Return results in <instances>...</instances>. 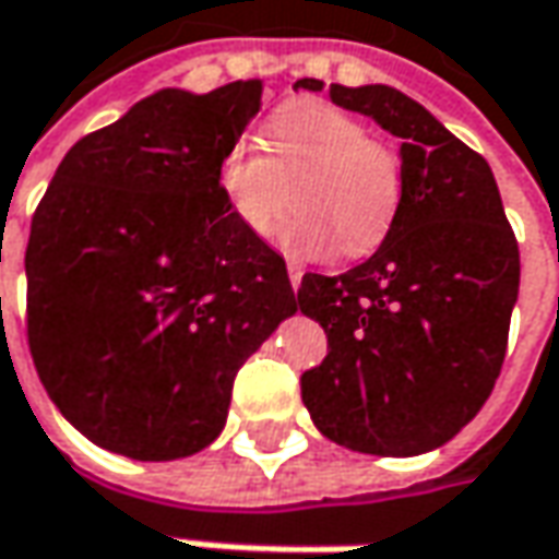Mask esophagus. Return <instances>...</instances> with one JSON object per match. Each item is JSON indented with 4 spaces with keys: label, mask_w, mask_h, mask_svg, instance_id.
<instances>
[{
    "label": "esophagus",
    "mask_w": 559,
    "mask_h": 559,
    "mask_svg": "<svg viewBox=\"0 0 559 559\" xmlns=\"http://www.w3.org/2000/svg\"><path fill=\"white\" fill-rule=\"evenodd\" d=\"M287 278H290V287L299 290V284H302V269H299L297 262H290V265H287Z\"/></svg>",
    "instance_id": "esophagus-1"
}]
</instances>
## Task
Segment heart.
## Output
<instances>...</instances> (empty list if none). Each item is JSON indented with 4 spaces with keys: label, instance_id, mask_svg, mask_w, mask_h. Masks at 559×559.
Segmentation results:
<instances>
[{
    "label": "heart",
    "instance_id": "b5f03b06",
    "mask_svg": "<svg viewBox=\"0 0 559 559\" xmlns=\"http://www.w3.org/2000/svg\"><path fill=\"white\" fill-rule=\"evenodd\" d=\"M265 150L241 139L219 164L222 194L250 235L272 238L297 194L299 210L281 231L294 257L321 260L337 247L365 257L386 238L402 169L353 114L321 102L278 107L265 126Z\"/></svg>",
    "mask_w": 559,
    "mask_h": 559
}]
</instances>
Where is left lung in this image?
<instances>
[{"label":"left lung","instance_id":"8db88e82","mask_svg":"<svg viewBox=\"0 0 559 559\" xmlns=\"http://www.w3.org/2000/svg\"><path fill=\"white\" fill-rule=\"evenodd\" d=\"M331 102L402 142V201L371 260L334 278L302 275L299 312L328 334L324 361L302 374V405L343 449L433 452L501 374L520 294L516 238L491 166L427 107L380 83L331 86Z\"/></svg>","mask_w":559,"mask_h":559}]
</instances>
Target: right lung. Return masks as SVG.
<instances>
[{
    "label": "right lung",
    "mask_w": 559,
    "mask_h": 559,
    "mask_svg": "<svg viewBox=\"0 0 559 559\" xmlns=\"http://www.w3.org/2000/svg\"><path fill=\"white\" fill-rule=\"evenodd\" d=\"M260 80L160 88L80 139L29 225L27 337L58 412L107 452L176 461L225 427L247 358L297 312L287 265L219 185Z\"/></svg>",
    "instance_id": "obj_1"
}]
</instances>
